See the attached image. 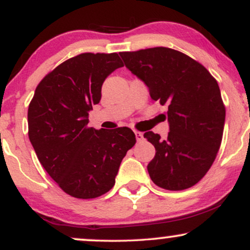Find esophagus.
I'll list each match as a JSON object with an SVG mask.
<instances>
[{"label":"esophagus","mask_w":250,"mask_h":250,"mask_svg":"<svg viewBox=\"0 0 250 250\" xmlns=\"http://www.w3.org/2000/svg\"><path fill=\"white\" fill-rule=\"evenodd\" d=\"M135 136H136V141L141 142L143 140V134L140 133V131H135Z\"/></svg>","instance_id":"obj_1"}]
</instances>
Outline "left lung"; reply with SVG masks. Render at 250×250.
<instances>
[{
  "label": "left lung",
  "instance_id": "obj_1",
  "mask_svg": "<svg viewBox=\"0 0 250 250\" xmlns=\"http://www.w3.org/2000/svg\"><path fill=\"white\" fill-rule=\"evenodd\" d=\"M120 55L146 83L151 99L168 108L167 139L153 131L143 135L156 150L149 176L167 190L193 187L211 167L222 141L226 108L216 80L201 63L170 48Z\"/></svg>",
  "mask_w": 250,
  "mask_h": 250
}]
</instances>
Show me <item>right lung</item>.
<instances>
[{
	"label": "right lung",
	"instance_id": "right-lung-1",
	"mask_svg": "<svg viewBox=\"0 0 250 250\" xmlns=\"http://www.w3.org/2000/svg\"><path fill=\"white\" fill-rule=\"evenodd\" d=\"M123 63L116 53H83L42 79L28 108L37 159L64 193L95 199L110 190L123 157L136 143L130 128L88 127L107 77Z\"/></svg>",
	"mask_w": 250,
	"mask_h": 250
}]
</instances>
